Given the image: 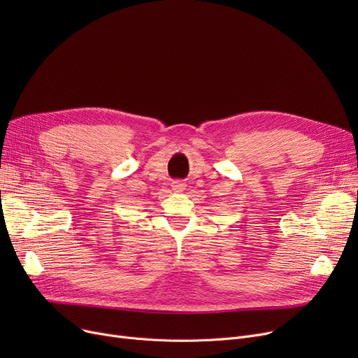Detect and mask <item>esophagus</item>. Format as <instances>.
<instances>
[{"label": "esophagus", "mask_w": 358, "mask_h": 358, "mask_svg": "<svg viewBox=\"0 0 358 358\" xmlns=\"http://www.w3.org/2000/svg\"><path fill=\"white\" fill-rule=\"evenodd\" d=\"M171 187H173V190H176V192H182L184 189H185V184L182 182V181H173L171 182Z\"/></svg>", "instance_id": "esophagus-1"}]
</instances>
